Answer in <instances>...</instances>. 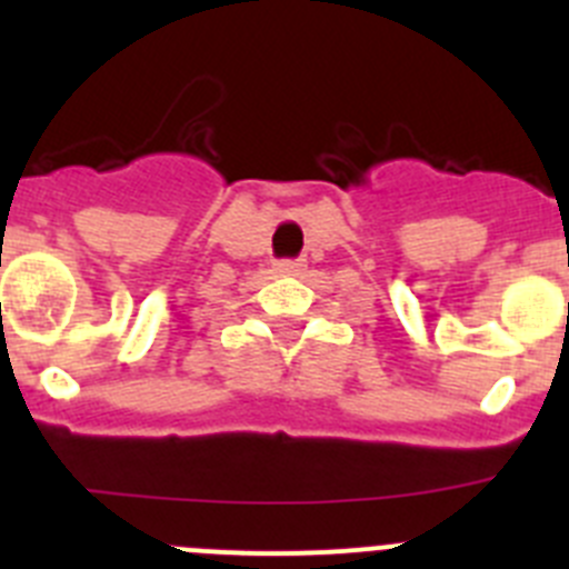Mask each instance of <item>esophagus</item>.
<instances>
[{"label": "esophagus", "mask_w": 569, "mask_h": 569, "mask_svg": "<svg viewBox=\"0 0 569 569\" xmlns=\"http://www.w3.org/2000/svg\"><path fill=\"white\" fill-rule=\"evenodd\" d=\"M273 270L279 276H299L308 270V264H305V259H293V261H276Z\"/></svg>", "instance_id": "34e87169"}]
</instances>
